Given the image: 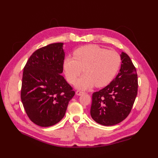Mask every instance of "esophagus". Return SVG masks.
I'll list each match as a JSON object with an SVG mask.
<instances>
[{"label": "esophagus", "instance_id": "1", "mask_svg": "<svg viewBox=\"0 0 158 158\" xmlns=\"http://www.w3.org/2000/svg\"><path fill=\"white\" fill-rule=\"evenodd\" d=\"M83 94H85V92L80 91V90H77V91L76 92V95H77V96H81V95Z\"/></svg>", "mask_w": 158, "mask_h": 158}]
</instances>
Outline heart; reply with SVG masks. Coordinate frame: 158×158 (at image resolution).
Masks as SVG:
<instances>
[{"instance_id":"obj_1","label":"heart","mask_w":158,"mask_h":158,"mask_svg":"<svg viewBox=\"0 0 158 158\" xmlns=\"http://www.w3.org/2000/svg\"><path fill=\"white\" fill-rule=\"evenodd\" d=\"M120 64V56L116 52L89 45L75 49L73 57H66L63 69L67 81L74 83L83 69L85 74L77 80L75 86L88 89L95 85L100 88L108 85L118 71Z\"/></svg>"}]
</instances>
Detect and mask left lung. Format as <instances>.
Masks as SVG:
<instances>
[{"label": "left lung", "instance_id": "left-lung-1", "mask_svg": "<svg viewBox=\"0 0 158 158\" xmlns=\"http://www.w3.org/2000/svg\"><path fill=\"white\" fill-rule=\"evenodd\" d=\"M119 73L105 88L93 93L90 115L103 126H113L129 115L138 92L135 66L128 55L122 52Z\"/></svg>", "mask_w": 158, "mask_h": 158}]
</instances>
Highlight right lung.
Segmentation results:
<instances>
[{
  "label": "right lung",
  "instance_id": "right-lung-1",
  "mask_svg": "<svg viewBox=\"0 0 158 158\" xmlns=\"http://www.w3.org/2000/svg\"><path fill=\"white\" fill-rule=\"evenodd\" d=\"M63 45L56 43L37 49L23 68L21 89L23 108L29 119L41 127L58 123L75 94L61 75L65 56Z\"/></svg>",
  "mask_w": 158,
  "mask_h": 158
}]
</instances>
